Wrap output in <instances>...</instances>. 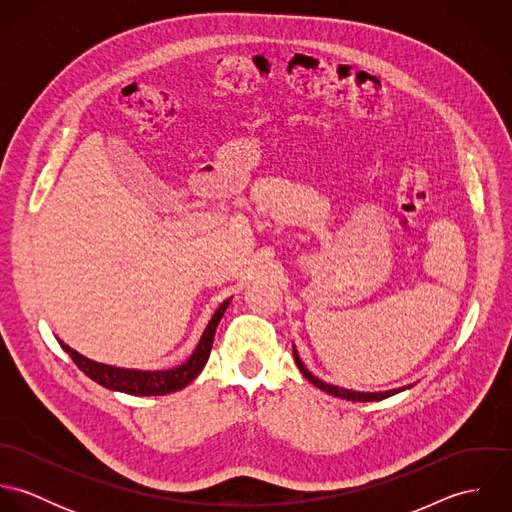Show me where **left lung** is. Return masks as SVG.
Instances as JSON below:
<instances>
[{"mask_svg": "<svg viewBox=\"0 0 512 512\" xmlns=\"http://www.w3.org/2000/svg\"><path fill=\"white\" fill-rule=\"evenodd\" d=\"M293 359H295V365L297 368L301 370V374L311 382V384H315L317 388H321L323 392H327V394H333V396H337V398H343V400H353V402H378V400H384V398H388V396H392V394H398V392H402V390H406V388H410V386H404V388H394V390H386V392H357V390H347V388H339V386H333V384H327V382H323L321 378H317V376H313L305 365L301 363V359H299V355H297V351H295V347H293Z\"/></svg>", "mask_w": 512, "mask_h": 512, "instance_id": "1", "label": "left lung"}]
</instances>
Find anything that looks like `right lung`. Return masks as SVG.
<instances>
[{"label": "right lung", "mask_w": 512, "mask_h": 512, "mask_svg": "<svg viewBox=\"0 0 512 512\" xmlns=\"http://www.w3.org/2000/svg\"><path fill=\"white\" fill-rule=\"evenodd\" d=\"M228 303H230V299L220 303L219 309L215 311L213 319L209 321L193 355L183 365L169 368V370H134V368L102 365V363L82 357L80 353H76L63 341H59V343L69 353L74 365L78 366L88 378L98 382L100 386L116 390V392H126L132 396H161V394H169V392H177V390L185 388L191 380H195L199 376L203 366L207 365L211 347L215 341V331L219 327V321L222 319Z\"/></svg>", "instance_id": "add662e5"}]
</instances>
